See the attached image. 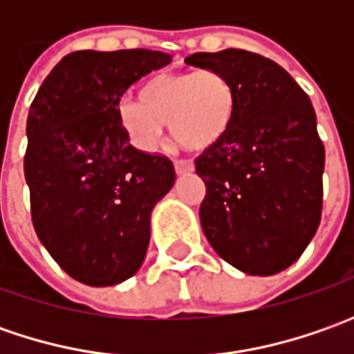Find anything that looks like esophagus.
Masks as SVG:
<instances>
[{
    "mask_svg": "<svg viewBox=\"0 0 354 354\" xmlns=\"http://www.w3.org/2000/svg\"><path fill=\"white\" fill-rule=\"evenodd\" d=\"M175 171H177V175L191 173L193 171V163L189 159H175Z\"/></svg>",
    "mask_w": 354,
    "mask_h": 354,
    "instance_id": "1",
    "label": "esophagus"
}]
</instances>
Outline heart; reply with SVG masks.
Instances as JSON below:
<instances>
[{"label": "heart", "instance_id": "obj_1", "mask_svg": "<svg viewBox=\"0 0 354 354\" xmlns=\"http://www.w3.org/2000/svg\"><path fill=\"white\" fill-rule=\"evenodd\" d=\"M234 106L236 92L223 73H161L143 84L140 102L124 100L118 106V118L142 149L161 142L163 124L183 147L205 149L225 136Z\"/></svg>", "mask_w": 354, "mask_h": 354}]
</instances>
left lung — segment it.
I'll use <instances>...</instances> for the list:
<instances>
[{"instance_id":"obj_1","label":"left lung","mask_w":354,"mask_h":354,"mask_svg":"<svg viewBox=\"0 0 354 354\" xmlns=\"http://www.w3.org/2000/svg\"><path fill=\"white\" fill-rule=\"evenodd\" d=\"M236 92L226 133L195 159L207 195L201 226L214 252L252 276L292 266L317 232L325 147L304 88L278 62L242 48L195 53Z\"/></svg>"}]
</instances>
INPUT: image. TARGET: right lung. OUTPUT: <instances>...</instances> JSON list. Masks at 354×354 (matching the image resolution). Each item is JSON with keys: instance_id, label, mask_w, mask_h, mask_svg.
Returning a JSON list of instances; mask_svg holds the SVG:
<instances>
[{"instance_id": "add662e5", "label": "right lung", "mask_w": 354, "mask_h": 354, "mask_svg": "<svg viewBox=\"0 0 354 354\" xmlns=\"http://www.w3.org/2000/svg\"><path fill=\"white\" fill-rule=\"evenodd\" d=\"M169 62L147 48L76 50L29 108L23 167L35 232L86 286H114L140 270L151 211L175 183L169 157L136 149L118 118L124 92Z\"/></svg>"}]
</instances>
